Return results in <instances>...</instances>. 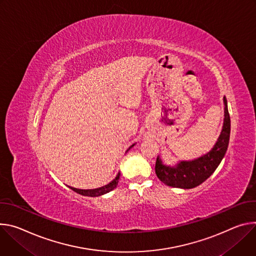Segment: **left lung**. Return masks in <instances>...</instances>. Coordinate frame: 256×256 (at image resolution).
I'll return each mask as SVG.
<instances>
[{
  "label": "left lung",
  "mask_w": 256,
  "mask_h": 256,
  "mask_svg": "<svg viewBox=\"0 0 256 256\" xmlns=\"http://www.w3.org/2000/svg\"><path fill=\"white\" fill-rule=\"evenodd\" d=\"M224 123L220 134L214 148L206 154L192 160H180L175 166H168L158 156L156 174L168 186L191 189L204 183L220 164L229 146L231 120L226 100L224 96Z\"/></svg>",
  "instance_id": "8db88e82"
}]
</instances>
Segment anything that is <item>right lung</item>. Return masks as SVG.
I'll return each instance as SVG.
<instances>
[{
    "label": "right lung",
    "instance_id": "obj_1",
    "mask_svg": "<svg viewBox=\"0 0 256 256\" xmlns=\"http://www.w3.org/2000/svg\"><path fill=\"white\" fill-rule=\"evenodd\" d=\"M134 146H135V144H132V146L127 150V152H128L131 148H133ZM120 176H121V174H120V172H119V173L117 174L116 178L114 179L112 181H110L108 184H106V185H104V186H102V187L96 188V189H77V188H73V187H70V188H71L74 192H76V193H78V194H81V195H83V196L98 197V196H102V195H104V194H106V193H108L110 191L115 189V188L117 187V185H118Z\"/></svg>",
    "mask_w": 256,
    "mask_h": 256
}]
</instances>
